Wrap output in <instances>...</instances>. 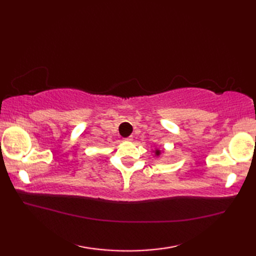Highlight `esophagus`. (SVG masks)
<instances>
[{
	"label": "esophagus",
	"mask_w": 256,
	"mask_h": 256,
	"mask_svg": "<svg viewBox=\"0 0 256 256\" xmlns=\"http://www.w3.org/2000/svg\"><path fill=\"white\" fill-rule=\"evenodd\" d=\"M133 138H131V136H130V138H125V140H126V142H131V140H132Z\"/></svg>",
	"instance_id": "obj_1"
}]
</instances>
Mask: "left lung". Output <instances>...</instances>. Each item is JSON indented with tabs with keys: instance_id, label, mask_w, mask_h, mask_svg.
Here are the masks:
<instances>
[{
	"instance_id": "8db88e82",
	"label": "left lung",
	"mask_w": 256,
	"mask_h": 256,
	"mask_svg": "<svg viewBox=\"0 0 256 256\" xmlns=\"http://www.w3.org/2000/svg\"><path fill=\"white\" fill-rule=\"evenodd\" d=\"M154 152H155V155H156V156H160V153H162V150H160L158 148H156Z\"/></svg>"
}]
</instances>
